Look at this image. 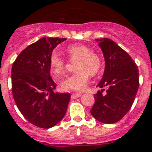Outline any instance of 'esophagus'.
<instances>
[{
	"instance_id": "1",
	"label": "esophagus",
	"mask_w": 152,
	"mask_h": 152,
	"mask_svg": "<svg viewBox=\"0 0 152 152\" xmlns=\"http://www.w3.org/2000/svg\"><path fill=\"white\" fill-rule=\"evenodd\" d=\"M80 96H81L80 93H73V94H72L71 98L72 99H76V98H79V97H80Z\"/></svg>"
}]
</instances>
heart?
Segmentation results:
<instances>
[{"mask_svg": "<svg viewBox=\"0 0 152 152\" xmlns=\"http://www.w3.org/2000/svg\"><path fill=\"white\" fill-rule=\"evenodd\" d=\"M66 52L72 60H77L75 64L76 72L61 81V88L64 91H84L88 85L89 75H95L100 70L101 60L99 55L91 52V49L84 45H70ZM50 69L55 77L61 75L65 69V62L56 53L51 56Z\"/></svg>", "mask_w": 152, "mask_h": 152, "instance_id": "obj_1", "label": "heart"}]
</instances>
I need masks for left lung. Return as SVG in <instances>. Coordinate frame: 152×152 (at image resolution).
Masks as SVG:
<instances>
[{
  "mask_svg": "<svg viewBox=\"0 0 152 152\" xmlns=\"http://www.w3.org/2000/svg\"><path fill=\"white\" fill-rule=\"evenodd\" d=\"M105 61L103 77L96 87L106 88L94 95L91 114L99 122L114 124L132 107L139 88L137 65L123 48L107 38L96 39Z\"/></svg>",
  "mask_w": 152,
  "mask_h": 152,
  "instance_id": "8db88e82",
  "label": "left lung"
}]
</instances>
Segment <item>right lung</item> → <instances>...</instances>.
Returning a JSON list of instances; mask_svg holds the SVG:
<instances>
[{
	"label": "right lung",
	"mask_w": 152,
	"mask_h": 152,
	"mask_svg": "<svg viewBox=\"0 0 152 152\" xmlns=\"http://www.w3.org/2000/svg\"><path fill=\"white\" fill-rule=\"evenodd\" d=\"M65 38L43 37L20 53L12 67V91L24 117L32 124L50 128L64 116L70 93L54 92L50 75L53 49Z\"/></svg>",
	"instance_id": "add662e5"
}]
</instances>
